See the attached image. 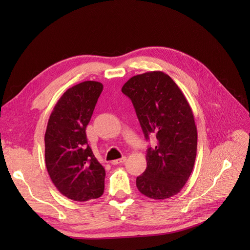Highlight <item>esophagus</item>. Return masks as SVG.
I'll use <instances>...</instances> for the list:
<instances>
[{
  "label": "esophagus",
  "mask_w": 250,
  "mask_h": 250,
  "mask_svg": "<svg viewBox=\"0 0 250 250\" xmlns=\"http://www.w3.org/2000/svg\"><path fill=\"white\" fill-rule=\"evenodd\" d=\"M125 160H126V157H122L120 159H117V160L111 161V164H113V166H117V164H122V163L125 162Z\"/></svg>",
  "instance_id": "1"
}]
</instances>
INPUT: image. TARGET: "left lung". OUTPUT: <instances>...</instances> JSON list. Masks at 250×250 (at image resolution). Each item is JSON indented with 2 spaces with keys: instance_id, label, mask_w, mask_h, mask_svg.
Wrapping results in <instances>:
<instances>
[{
  "instance_id": "obj_1",
  "label": "left lung",
  "mask_w": 250,
  "mask_h": 250,
  "mask_svg": "<svg viewBox=\"0 0 250 250\" xmlns=\"http://www.w3.org/2000/svg\"><path fill=\"white\" fill-rule=\"evenodd\" d=\"M121 91L133 103L146 140L147 167L136 178L140 192L155 200L177 194L194 167L198 131L192 109L183 91L167 74L152 71L131 77Z\"/></svg>"
}]
</instances>
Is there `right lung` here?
<instances>
[{"instance_id":"right-lung-1","label":"right lung","mask_w":250,"mask_h":250,"mask_svg":"<svg viewBox=\"0 0 250 250\" xmlns=\"http://www.w3.org/2000/svg\"><path fill=\"white\" fill-rule=\"evenodd\" d=\"M103 84L87 81L67 89L52 109L45 133V163L51 182L73 201L98 199L105 169L88 145L86 128Z\"/></svg>"}]
</instances>
